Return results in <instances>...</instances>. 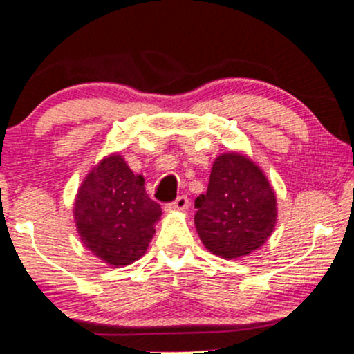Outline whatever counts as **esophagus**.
Listing matches in <instances>:
<instances>
[{
	"label": "esophagus",
	"mask_w": 354,
	"mask_h": 354,
	"mask_svg": "<svg viewBox=\"0 0 354 354\" xmlns=\"http://www.w3.org/2000/svg\"><path fill=\"white\" fill-rule=\"evenodd\" d=\"M188 207H189V200L186 195H180L176 200L171 201L168 205L169 209H176V212H185V209H188Z\"/></svg>",
	"instance_id": "obj_1"
}]
</instances>
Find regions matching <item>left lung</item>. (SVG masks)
<instances>
[{
	"mask_svg": "<svg viewBox=\"0 0 354 354\" xmlns=\"http://www.w3.org/2000/svg\"><path fill=\"white\" fill-rule=\"evenodd\" d=\"M195 208L201 242L225 259L257 250L270 236L277 218L274 189L266 174L236 153L216 158L207 193L196 196Z\"/></svg>",
	"mask_w": 354,
	"mask_h": 354,
	"instance_id": "left-lung-1",
	"label": "left lung"
}]
</instances>
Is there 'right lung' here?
<instances>
[{
	"instance_id": "obj_1",
	"label": "right lung",
	"mask_w": 354,
	"mask_h": 354,
	"mask_svg": "<svg viewBox=\"0 0 354 354\" xmlns=\"http://www.w3.org/2000/svg\"><path fill=\"white\" fill-rule=\"evenodd\" d=\"M73 213L88 250L111 266H129L146 254L161 207L147 196L145 178L115 154L85 178Z\"/></svg>"
}]
</instances>
